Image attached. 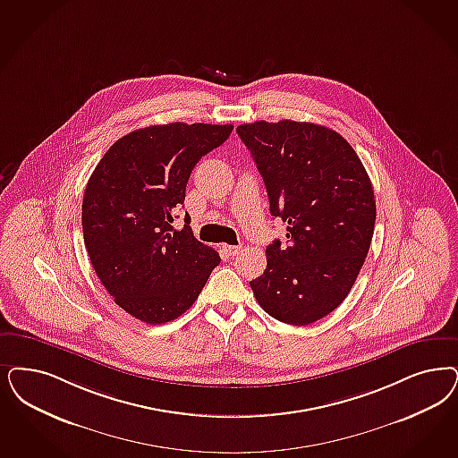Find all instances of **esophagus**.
Wrapping results in <instances>:
<instances>
[{"label":"esophagus","mask_w":458,"mask_h":458,"mask_svg":"<svg viewBox=\"0 0 458 458\" xmlns=\"http://www.w3.org/2000/svg\"><path fill=\"white\" fill-rule=\"evenodd\" d=\"M223 250L228 253L230 257H235L242 250V245H223Z\"/></svg>","instance_id":"obj_1"}]
</instances>
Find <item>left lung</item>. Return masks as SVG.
<instances>
[{"mask_svg": "<svg viewBox=\"0 0 458 458\" xmlns=\"http://www.w3.org/2000/svg\"><path fill=\"white\" fill-rule=\"evenodd\" d=\"M264 177L270 215L287 225L274 240L267 267L250 281L267 315L310 325L347 298L369 252L376 199L352 145L327 126L281 120L237 128Z\"/></svg>", "mask_w": 458, "mask_h": 458, "instance_id": "1", "label": "left lung"}]
</instances>
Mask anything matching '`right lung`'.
I'll use <instances>...</instances> for the list:
<instances>
[{"label": "right lung", "mask_w": 458, "mask_h": 458, "mask_svg": "<svg viewBox=\"0 0 458 458\" xmlns=\"http://www.w3.org/2000/svg\"><path fill=\"white\" fill-rule=\"evenodd\" d=\"M233 125L145 126L111 145L82 199V235L95 272L128 315L162 325L198 300L220 255L190 226L174 228L199 158L220 147Z\"/></svg>", "instance_id": "add662e5"}]
</instances>
